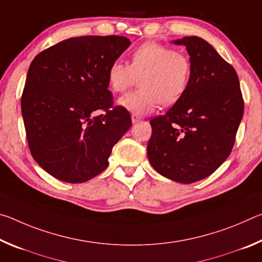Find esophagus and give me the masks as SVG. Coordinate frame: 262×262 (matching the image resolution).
Returning <instances> with one entry per match:
<instances>
[{
  "label": "esophagus",
  "instance_id": "esophagus-1",
  "mask_svg": "<svg viewBox=\"0 0 262 262\" xmlns=\"http://www.w3.org/2000/svg\"><path fill=\"white\" fill-rule=\"evenodd\" d=\"M141 117L140 115H136V114H132V122L133 123H137L139 121H141Z\"/></svg>",
  "mask_w": 262,
  "mask_h": 262
}]
</instances>
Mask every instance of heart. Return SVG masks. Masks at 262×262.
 <instances>
[{
    "label": "heart",
    "instance_id": "heart-1",
    "mask_svg": "<svg viewBox=\"0 0 262 262\" xmlns=\"http://www.w3.org/2000/svg\"><path fill=\"white\" fill-rule=\"evenodd\" d=\"M192 64L186 55L162 43H142L132 53L130 66L113 61L107 69V83L117 94L126 91L139 79L140 90L123 95L119 106L136 115L152 112L159 104L172 105L189 85Z\"/></svg>",
    "mask_w": 262,
    "mask_h": 262
}]
</instances>
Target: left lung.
I'll list each match as a JSON object with an SVG mask.
<instances>
[{"instance_id":"obj_1","label":"left lung","mask_w":262,"mask_h":262,"mask_svg":"<svg viewBox=\"0 0 262 262\" xmlns=\"http://www.w3.org/2000/svg\"><path fill=\"white\" fill-rule=\"evenodd\" d=\"M186 47L192 64L185 95L150 120L148 158L159 174L181 184L209 177L231 152L244 114L236 70L202 38L172 41Z\"/></svg>"}]
</instances>
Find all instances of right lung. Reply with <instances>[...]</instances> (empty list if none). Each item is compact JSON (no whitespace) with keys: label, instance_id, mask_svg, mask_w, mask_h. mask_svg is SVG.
<instances>
[{"label":"right lung","instance_id":"obj_1","mask_svg":"<svg viewBox=\"0 0 262 262\" xmlns=\"http://www.w3.org/2000/svg\"><path fill=\"white\" fill-rule=\"evenodd\" d=\"M129 46L119 35L69 38L31 62L21 96L26 137L34 161L54 178L79 184L98 176L130 128L129 112L114 107L107 89L110 64Z\"/></svg>","mask_w":262,"mask_h":262}]
</instances>
